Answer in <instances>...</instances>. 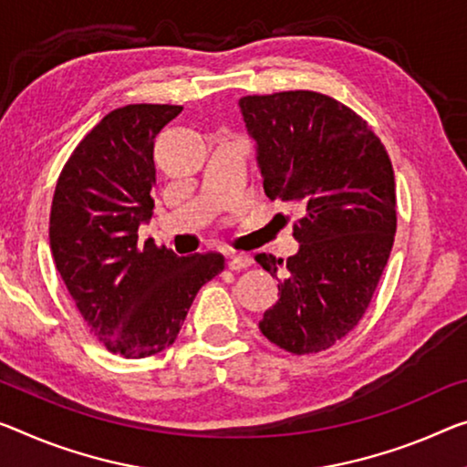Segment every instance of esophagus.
Listing matches in <instances>:
<instances>
[{
    "label": "esophagus",
    "instance_id": "1",
    "mask_svg": "<svg viewBox=\"0 0 467 467\" xmlns=\"http://www.w3.org/2000/svg\"><path fill=\"white\" fill-rule=\"evenodd\" d=\"M250 265H253V258H250L248 254H232L227 261V267L232 271L246 269V267H250Z\"/></svg>",
    "mask_w": 467,
    "mask_h": 467
}]
</instances>
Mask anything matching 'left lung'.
Listing matches in <instances>:
<instances>
[{"label": "left lung", "mask_w": 467, "mask_h": 467, "mask_svg": "<svg viewBox=\"0 0 467 467\" xmlns=\"http://www.w3.org/2000/svg\"><path fill=\"white\" fill-rule=\"evenodd\" d=\"M265 193L298 204L294 256L256 254L279 298L258 321L292 355L321 353L368 311L397 232L394 171L374 129L338 99L279 91L240 99Z\"/></svg>", "instance_id": "1"}]
</instances>
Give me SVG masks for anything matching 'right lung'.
Here are the masks:
<instances>
[{
    "label": "right lung",
    "instance_id": "add662e5",
    "mask_svg": "<svg viewBox=\"0 0 467 467\" xmlns=\"http://www.w3.org/2000/svg\"><path fill=\"white\" fill-rule=\"evenodd\" d=\"M182 110L129 104L106 114L64 164L52 200L56 269L91 332L127 358L171 347L198 290L225 267L219 253L138 244L154 209V138Z\"/></svg>",
    "mask_w": 467,
    "mask_h": 467
}]
</instances>
